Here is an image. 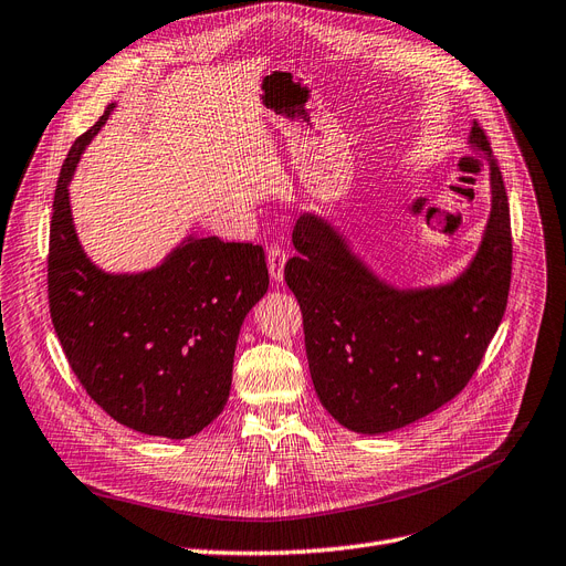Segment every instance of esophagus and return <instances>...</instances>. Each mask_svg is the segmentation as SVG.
Returning <instances> with one entry per match:
<instances>
[{"instance_id":"obj_1","label":"esophagus","mask_w":566,"mask_h":566,"mask_svg":"<svg viewBox=\"0 0 566 566\" xmlns=\"http://www.w3.org/2000/svg\"><path fill=\"white\" fill-rule=\"evenodd\" d=\"M266 266H269V274L276 283L283 281V269H285V251L281 245H269L266 251Z\"/></svg>"}]
</instances>
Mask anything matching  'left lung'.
Instances as JSON below:
<instances>
[{"label": "left lung", "mask_w": 566, "mask_h": 566, "mask_svg": "<svg viewBox=\"0 0 566 566\" xmlns=\"http://www.w3.org/2000/svg\"><path fill=\"white\" fill-rule=\"evenodd\" d=\"M467 144L490 171V216L476 253L450 281H386L323 213H302L292 232L297 258L285 264V283L302 306L313 388L350 432H395L441 409L479 369L502 323L513 253L509 197L479 123Z\"/></svg>", "instance_id": "left-lung-1"}]
</instances>
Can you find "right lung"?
<instances>
[{
  "label": "right lung",
  "instance_id": "1",
  "mask_svg": "<svg viewBox=\"0 0 566 566\" xmlns=\"http://www.w3.org/2000/svg\"><path fill=\"white\" fill-rule=\"evenodd\" d=\"M116 104L62 165L51 220L49 302L85 392L120 424L188 439L211 424L232 388L239 329L269 287L262 245L184 237L144 271H106L78 239L70 184Z\"/></svg>",
  "mask_w": 566,
  "mask_h": 566
}]
</instances>
